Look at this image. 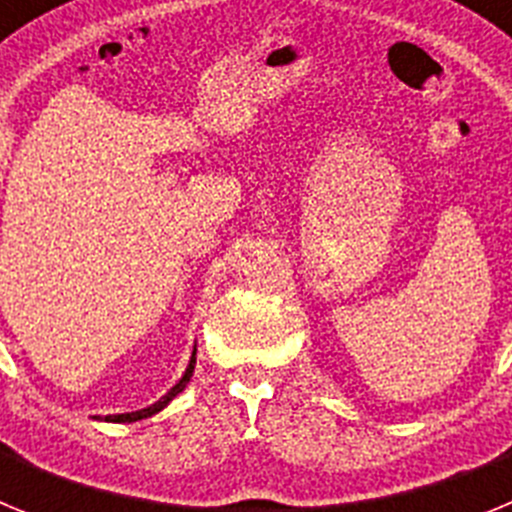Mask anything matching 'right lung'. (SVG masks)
Segmentation results:
<instances>
[{
  "label": "right lung",
  "instance_id": "obj_1",
  "mask_svg": "<svg viewBox=\"0 0 512 512\" xmlns=\"http://www.w3.org/2000/svg\"><path fill=\"white\" fill-rule=\"evenodd\" d=\"M194 364H197V343H194V351H192V359H189V364H187V369H184V374H182V379H179V382L174 384V387H171L169 392H166L164 397H161V400H156L153 402V405H148V408H143V410H135V413H120V415H104V418H99V415H94V420H104V423H135V420H143V418H151V415H156V413H161V410L166 408V405H169L171 400H174L176 395H179V392L184 390V387H187L189 384V379H192V372H194Z\"/></svg>",
  "mask_w": 512,
  "mask_h": 512
}]
</instances>
